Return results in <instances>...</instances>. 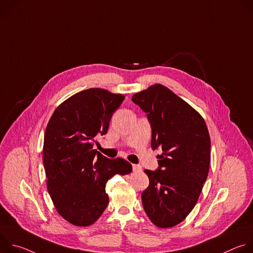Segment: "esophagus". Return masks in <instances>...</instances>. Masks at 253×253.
Here are the masks:
<instances>
[{
	"instance_id": "1",
	"label": "esophagus",
	"mask_w": 253,
	"mask_h": 253,
	"mask_svg": "<svg viewBox=\"0 0 253 253\" xmlns=\"http://www.w3.org/2000/svg\"><path fill=\"white\" fill-rule=\"evenodd\" d=\"M132 167H133V172H135V173L142 171V167L140 165H138V164H133Z\"/></svg>"
}]
</instances>
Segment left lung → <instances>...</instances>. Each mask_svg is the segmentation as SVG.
<instances>
[{
  "mask_svg": "<svg viewBox=\"0 0 253 253\" xmlns=\"http://www.w3.org/2000/svg\"><path fill=\"white\" fill-rule=\"evenodd\" d=\"M147 115L158 168L144 170L149 186L143 208L158 227H172L191 212L209 171L210 137L200 114L167 87L155 84L132 96Z\"/></svg>",
  "mask_w": 253,
  "mask_h": 253,
  "instance_id": "obj_1",
  "label": "left lung"
}]
</instances>
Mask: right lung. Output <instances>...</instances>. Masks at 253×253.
Segmentation results:
<instances>
[{
    "label": "right lung",
    "mask_w": 253,
    "mask_h": 253,
    "mask_svg": "<svg viewBox=\"0 0 253 253\" xmlns=\"http://www.w3.org/2000/svg\"><path fill=\"white\" fill-rule=\"evenodd\" d=\"M124 99L100 88L84 90L59 105L47 125L43 147L47 188L59 214L72 224H93L109 203L108 180L132 172L125 159H109L93 149L94 138L107 133Z\"/></svg>",
    "instance_id": "right-lung-1"
}]
</instances>
